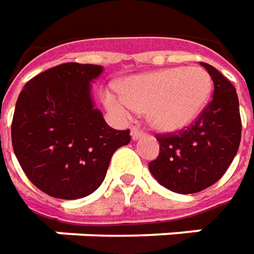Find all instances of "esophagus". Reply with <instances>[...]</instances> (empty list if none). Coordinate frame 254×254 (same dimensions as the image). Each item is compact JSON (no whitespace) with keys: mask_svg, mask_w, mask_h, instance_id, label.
Wrapping results in <instances>:
<instances>
[{"mask_svg":"<svg viewBox=\"0 0 254 254\" xmlns=\"http://www.w3.org/2000/svg\"><path fill=\"white\" fill-rule=\"evenodd\" d=\"M143 135H144L143 132H142V130H139V129H132V130H130L132 140H139V139H140Z\"/></svg>","mask_w":254,"mask_h":254,"instance_id":"34e87169","label":"esophagus"}]
</instances>
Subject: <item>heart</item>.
Masks as SVG:
<instances>
[{"instance_id": "1", "label": "heart", "mask_w": 254, "mask_h": 254, "mask_svg": "<svg viewBox=\"0 0 254 254\" xmlns=\"http://www.w3.org/2000/svg\"><path fill=\"white\" fill-rule=\"evenodd\" d=\"M212 87V77L202 67H167L127 77L119 90L104 92V102L117 118L127 121L146 112L153 129L174 133L202 114Z\"/></svg>"}]
</instances>
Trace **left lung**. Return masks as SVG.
Wrapping results in <instances>:
<instances>
[{"instance_id": "obj_1", "label": "left lung", "mask_w": 254, "mask_h": 254, "mask_svg": "<svg viewBox=\"0 0 254 254\" xmlns=\"http://www.w3.org/2000/svg\"><path fill=\"white\" fill-rule=\"evenodd\" d=\"M214 81V97L192 127L157 136L160 153L149 163L159 184L179 194H194L215 184L238 153L242 122L236 88L215 67L201 63Z\"/></svg>"}]
</instances>
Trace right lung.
Listing matches in <instances>:
<instances>
[{
    "instance_id": "1",
    "label": "right lung",
    "mask_w": 254,
    "mask_h": 254,
    "mask_svg": "<svg viewBox=\"0 0 254 254\" xmlns=\"http://www.w3.org/2000/svg\"><path fill=\"white\" fill-rule=\"evenodd\" d=\"M97 64L64 63L25 84L13 112L12 147L26 177L48 195L78 199L102 184L111 157L130 142L95 108Z\"/></svg>"
}]
</instances>
